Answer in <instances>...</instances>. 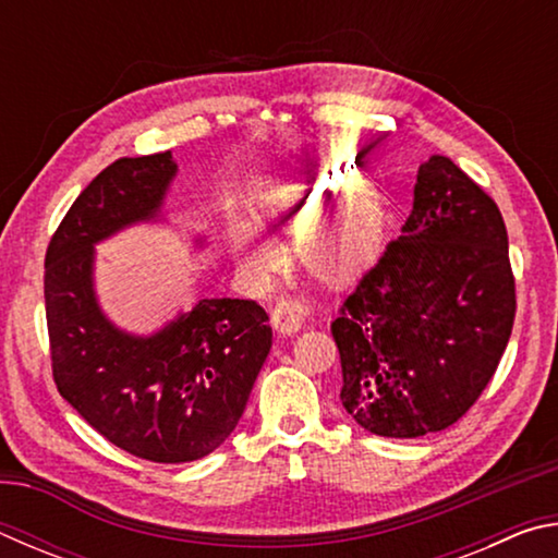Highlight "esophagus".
I'll list each match as a JSON object with an SVG mask.
<instances>
[{
	"instance_id": "1",
	"label": "esophagus",
	"mask_w": 558,
	"mask_h": 558,
	"mask_svg": "<svg viewBox=\"0 0 558 558\" xmlns=\"http://www.w3.org/2000/svg\"><path fill=\"white\" fill-rule=\"evenodd\" d=\"M305 315H307L305 305H300L298 300L282 298V300L276 302V307H272L270 323H272V327L278 329L280 335H292V332H298L300 325H302V319H305Z\"/></svg>"
}]
</instances>
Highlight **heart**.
Segmentation results:
<instances>
[{"label":"heart","mask_w":558,"mask_h":558,"mask_svg":"<svg viewBox=\"0 0 558 558\" xmlns=\"http://www.w3.org/2000/svg\"><path fill=\"white\" fill-rule=\"evenodd\" d=\"M272 209L292 226L314 221L300 235L298 256L327 288L352 286L381 256L389 226L384 196L369 186H352L335 165L302 169L278 189Z\"/></svg>","instance_id":"heart-1"}]
</instances>
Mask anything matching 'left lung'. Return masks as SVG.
<instances>
[{"instance_id":"8db88e82","label":"left lung","mask_w":558,"mask_h":558,"mask_svg":"<svg viewBox=\"0 0 558 558\" xmlns=\"http://www.w3.org/2000/svg\"><path fill=\"white\" fill-rule=\"evenodd\" d=\"M514 313L502 214L452 159L430 157L401 235L332 323L342 405L384 438L452 426L495 376Z\"/></svg>"}]
</instances>
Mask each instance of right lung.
Wrapping results in <instances>:
<instances>
[{
    "label": "right lung",
    "mask_w": 558,
    "mask_h": 558,
    "mask_svg": "<svg viewBox=\"0 0 558 558\" xmlns=\"http://www.w3.org/2000/svg\"><path fill=\"white\" fill-rule=\"evenodd\" d=\"M174 172L169 153L116 159L73 202L44 263L56 389L112 446L153 462L199 460L231 436L272 337L256 300H199L149 339L100 315L93 243L153 219Z\"/></svg>",
    "instance_id": "1"
}]
</instances>
